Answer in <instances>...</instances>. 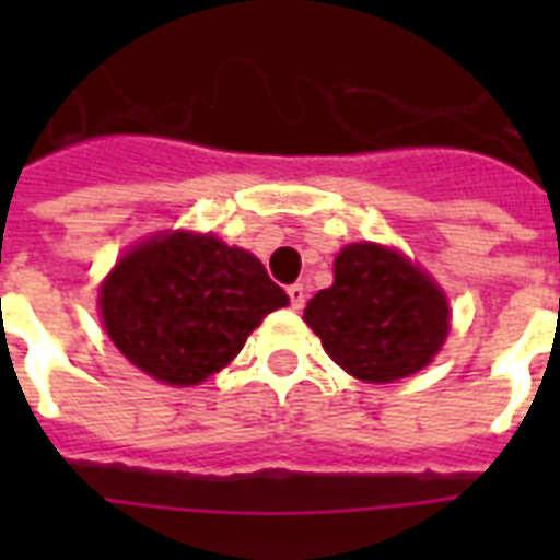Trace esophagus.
Wrapping results in <instances>:
<instances>
[{
	"instance_id": "esophagus-1",
	"label": "esophagus",
	"mask_w": 560,
	"mask_h": 560,
	"mask_svg": "<svg viewBox=\"0 0 560 560\" xmlns=\"http://www.w3.org/2000/svg\"><path fill=\"white\" fill-rule=\"evenodd\" d=\"M288 296H290V305L296 307V311H302V307H305V299H307L305 284H290Z\"/></svg>"
}]
</instances>
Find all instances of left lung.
<instances>
[{"label": "left lung", "mask_w": 560, "mask_h": 560, "mask_svg": "<svg viewBox=\"0 0 560 560\" xmlns=\"http://www.w3.org/2000/svg\"><path fill=\"white\" fill-rule=\"evenodd\" d=\"M305 323L337 366L369 383L424 369L451 331L435 281L377 244H351L337 255L334 284L307 302Z\"/></svg>", "instance_id": "1"}]
</instances>
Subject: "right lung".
I'll return each instance as SVG.
<instances>
[{"label": "right lung", "mask_w": 560, "mask_h": 560, "mask_svg": "<svg viewBox=\"0 0 560 560\" xmlns=\"http://www.w3.org/2000/svg\"><path fill=\"white\" fill-rule=\"evenodd\" d=\"M109 340L133 366L171 386L220 372L264 316L290 302L246 249L211 235L153 237L101 284Z\"/></svg>", "instance_id": "add662e5"}]
</instances>
